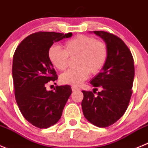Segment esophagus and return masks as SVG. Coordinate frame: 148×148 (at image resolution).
I'll return each mask as SVG.
<instances>
[{
    "mask_svg": "<svg viewBox=\"0 0 148 148\" xmlns=\"http://www.w3.org/2000/svg\"><path fill=\"white\" fill-rule=\"evenodd\" d=\"M71 90H72L73 92H74V91H79V87H74V86H73V87H71Z\"/></svg>",
    "mask_w": 148,
    "mask_h": 148,
    "instance_id": "34e87169",
    "label": "esophagus"
}]
</instances>
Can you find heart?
Here are the masks:
<instances>
[{"label":"heart","instance_id":"obj_1","mask_svg":"<svg viewBox=\"0 0 148 148\" xmlns=\"http://www.w3.org/2000/svg\"><path fill=\"white\" fill-rule=\"evenodd\" d=\"M64 49L57 45L49 48L48 56L55 68L60 71L68 66L69 56H77V68L67 70L60 76L61 83L79 86L89 77V73L95 74L104 66L107 60L106 45L100 40H96L90 36L79 34L64 42Z\"/></svg>","mask_w":148,"mask_h":148}]
</instances>
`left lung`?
<instances>
[{
	"mask_svg": "<svg viewBox=\"0 0 148 148\" xmlns=\"http://www.w3.org/2000/svg\"><path fill=\"white\" fill-rule=\"evenodd\" d=\"M106 43L107 60L101 71L93 77L90 84L101 90L95 96L82 90L83 114L88 121L98 127H106L116 122L128 107L132 91L134 65L128 47L119 37L104 31L90 32Z\"/></svg>",
	"mask_w": 148,
	"mask_h": 148,
	"instance_id": "1",
	"label": "left lung"
}]
</instances>
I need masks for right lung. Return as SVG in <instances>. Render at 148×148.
I'll use <instances>...</instances> for the list:
<instances>
[{
	"instance_id": "obj_1",
	"label": "right lung",
	"mask_w": 148,
	"mask_h": 148,
	"mask_svg": "<svg viewBox=\"0 0 148 148\" xmlns=\"http://www.w3.org/2000/svg\"><path fill=\"white\" fill-rule=\"evenodd\" d=\"M72 33L39 32L18 45L13 58L14 92L20 111L27 121L40 129L54 125L61 119L71 94L69 85L47 90V83L58 79L48 51L53 42L71 38Z\"/></svg>"
}]
</instances>
